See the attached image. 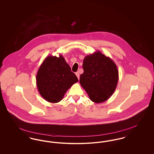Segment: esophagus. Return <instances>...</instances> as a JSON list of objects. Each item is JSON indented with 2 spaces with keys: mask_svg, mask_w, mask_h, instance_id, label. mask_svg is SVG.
<instances>
[{
  "mask_svg": "<svg viewBox=\"0 0 154 154\" xmlns=\"http://www.w3.org/2000/svg\"><path fill=\"white\" fill-rule=\"evenodd\" d=\"M75 75H76V76L77 77V78H78V79L79 80V79H80V74L79 72H77V73H75Z\"/></svg>",
  "mask_w": 154,
  "mask_h": 154,
  "instance_id": "1",
  "label": "esophagus"
}]
</instances>
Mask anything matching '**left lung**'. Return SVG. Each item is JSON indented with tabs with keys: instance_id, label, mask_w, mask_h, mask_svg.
<instances>
[{
	"instance_id": "left-lung-1",
	"label": "left lung",
	"mask_w": 154,
	"mask_h": 154,
	"mask_svg": "<svg viewBox=\"0 0 154 154\" xmlns=\"http://www.w3.org/2000/svg\"><path fill=\"white\" fill-rule=\"evenodd\" d=\"M82 68L80 83L90 100L96 103L108 100L117 88L119 79L117 66L113 60L96 51L85 57Z\"/></svg>"
}]
</instances>
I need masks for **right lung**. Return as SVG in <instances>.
I'll list each match as a JSON object with an SVG mask.
<instances>
[{
    "label": "right lung",
    "instance_id": "obj_1",
    "mask_svg": "<svg viewBox=\"0 0 154 154\" xmlns=\"http://www.w3.org/2000/svg\"><path fill=\"white\" fill-rule=\"evenodd\" d=\"M78 81L61 54L58 57H47L36 74L39 94L46 101L52 103L62 100L67 91Z\"/></svg>",
    "mask_w": 154,
    "mask_h": 154
}]
</instances>
